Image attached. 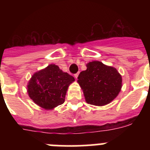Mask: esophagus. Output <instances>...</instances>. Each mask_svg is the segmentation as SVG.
<instances>
[{
	"instance_id": "esophagus-1",
	"label": "esophagus",
	"mask_w": 150,
	"mask_h": 150,
	"mask_svg": "<svg viewBox=\"0 0 150 150\" xmlns=\"http://www.w3.org/2000/svg\"><path fill=\"white\" fill-rule=\"evenodd\" d=\"M78 75H79V73H76V74H74V77L76 79V78L78 77Z\"/></svg>"
}]
</instances>
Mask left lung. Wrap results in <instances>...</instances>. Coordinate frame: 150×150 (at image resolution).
Listing matches in <instances>:
<instances>
[{"mask_svg": "<svg viewBox=\"0 0 150 150\" xmlns=\"http://www.w3.org/2000/svg\"><path fill=\"white\" fill-rule=\"evenodd\" d=\"M86 67L77 78L86 101L100 107L110 104L121 91L122 79L120 74L115 67L98 61L89 62Z\"/></svg>", "mask_w": 150, "mask_h": 150, "instance_id": "1", "label": "left lung"}]
</instances>
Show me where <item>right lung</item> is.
<instances>
[{
	"label": "right lung",
	"instance_id": "obj_1",
	"mask_svg": "<svg viewBox=\"0 0 150 150\" xmlns=\"http://www.w3.org/2000/svg\"><path fill=\"white\" fill-rule=\"evenodd\" d=\"M74 81L72 76L63 72L59 66L50 64L33 74L27 91L37 105L50 110L64 102L67 88Z\"/></svg>",
	"mask_w": 150,
	"mask_h": 150
}]
</instances>
